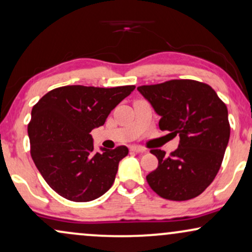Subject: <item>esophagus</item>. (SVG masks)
<instances>
[{"instance_id": "1", "label": "esophagus", "mask_w": 252, "mask_h": 252, "mask_svg": "<svg viewBox=\"0 0 252 252\" xmlns=\"http://www.w3.org/2000/svg\"><path fill=\"white\" fill-rule=\"evenodd\" d=\"M132 152H145V149L142 148V146H131L130 148Z\"/></svg>"}]
</instances>
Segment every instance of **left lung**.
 <instances>
[{"mask_svg":"<svg viewBox=\"0 0 252 252\" xmlns=\"http://www.w3.org/2000/svg\"><path fill=\"white\" fill-rule=\"evenodd\" d=\"M160 116L159 129L180 137L179 146L165 156L154 149L158 167L146 181L159 196L185 201L200 195L221 167L230 136L228 109L211 86L180 79L137 87Z\"/></svg>","mask_w":252,"mask_h":252,"instance_id":"8db88e82","label":"left lung"}]
</instances>
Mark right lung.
<instances>
[{"instance_id": "1", "label": "right lung", "mask_w": 252, "mask_h": 252, "mask_svg": "<svg viewBox=\"0 0 252 252\" xmlns=\"http://www.w3.org/2000/svg\"><path fill=\"white\" fill-rule=\"evenodd\" d=\"M135 89L73 85L50 91L31 111L30 154L41 177L60 196L75 202L97 199L114 184L126 146L94 152L89 132Z\"/></svg>"}]
</instances>
